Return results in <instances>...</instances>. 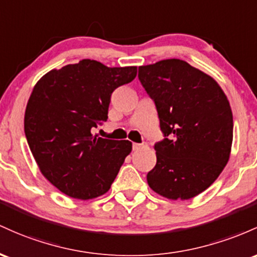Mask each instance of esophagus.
Returning a JSON list of instances; mask_svg holds the SVG:
<instances>
[{
	"mask_svg": "<svg viewBox=\"0 0 257 257\" xmlns=\"http://www.w3.org/2000/svg\"><path fill=\"white\" fill-rule=\"evenodd\" d=\"M146 147H147V143H134L132 144V149H134V151H138V149L146 148Z\"/></svg>",
	"mask_w": 257,
	"mask_h": 257,
	"instance_id": "esophagus-1",
	"label": "esophagus"
}]
</instances>
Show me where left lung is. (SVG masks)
Here are the masks:
<instances>
[{"mask_svg": "<svg viewBox=\"0 0 257 257\" xmlns=\"http://www.w3.org/2000/svg\"><path fill=\"white\" fill-rule=\"evenodd\" d=\"M138 79L154 100L164 134L154 144L149 187L172 200L200 194L229 159L233 115L226 94L211 76L181 59L140 66Z\"/></svg>", "mask_w": 257, "mask_h": 257, "instance_id": "8db88e82", "label": "left lung"}]
</instances>
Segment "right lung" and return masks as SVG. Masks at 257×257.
I'll return each mask as SVG.
<instances>
[{"label": "right lung", "instance_id": "right-lung-1", "mask_svg": "<svg viewBox=\"0 0 257 257\" xmlns=\"http://www.w3.org/2000/svg\"><path fill=\"white\" fill-rule=\"evenodd\" d=\"M136 75L137 66L82 59L37 81L25 110V136L40 171L62 193L87 200L109 191L132 143L93 136L92 128L108 119L114 90Z\"/></svg>", "mask_w": 257, "mask_h": 257}]
</instances>
